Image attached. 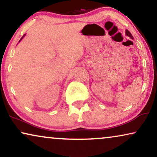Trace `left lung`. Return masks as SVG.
<instances>
[{
    "mask_svg": "<svg viewBox=\"0 0 157 157\" xmlns=\"http://www.w3.org/2000/svg\"><path fill=\"white\" fill-rule=\"evenodd\" d=\"M126 36H129V37H130L131 39H133V36H132V35H131V33H130V31H128V30H126Z\"/></svg>",
    "mask_w": 157,
    "mask_h": 157,
    "instance_id": "1",
    "label": "left lung"
}]
</instances>
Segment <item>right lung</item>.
<instances>
[{
    "mask_svg": "<svg viewBox=\"0 0 157 157\" xmlns=\"http://www.w3.org/2000/svg\"><path fill=\"white\" fill-rule=\"evenodd\" d=\"M24 36H25V34H24V36H23V37H24ZM23 37H22V38H21V39H20V41H21V39H23Z\"/></svg>",
    "mask_w": 157,
    "mask_h": 157,
    "instance_id": "obj_1",
    "label": "right lung"
}]
</instances>
